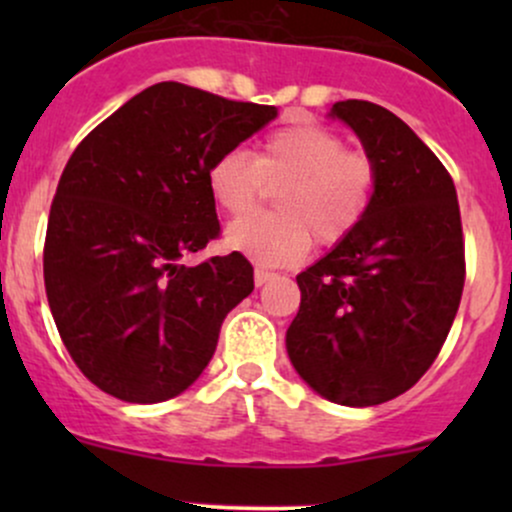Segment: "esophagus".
Returning <instances> with one entry per match:
<instances>
[{
  "label": "esophagus",
  "mask_w": 512,
  "mask_h": 512,
  "mask_svg": "<svg viewBox=\"0 0 512 512\" xmlns=\"http://www.w3.org/2000/svg\"><path fill=\"white\" fill-rule=\"evenodd\" d=\"M274 276H276L274 272H267V269L257 267V269H255V284H257V286H264V284H267V281H272Z\"/></svg>",
  "instance_id": "esophagus-1"
}]
</instances>
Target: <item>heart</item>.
I'll return each instance as SVG.
<instances>
[{
    "label": "heart",
    "instance_id": "obj_1",
    "mask_svg": "<svg viewBox=\"0 0 512 512\" xmlns=\"http://www.w3.org/2000/svg\"><path fill=\"white\" fill-rule=\"evenodd\" d=\"M211 199L228 216L250 214L269 187L276 192L272 216H250L228 226V248L267 267H289L313 248L337 245L366 219L378 173L361 151H346L337 132L315 122L269 132L255 156L223 151L207 170Z\"/></svg>",
    "mask_w": 512,
    "mask_h": 512
}]
</instances>
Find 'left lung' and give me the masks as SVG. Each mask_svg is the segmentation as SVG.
<instances>
[{
  "label": "left lung",
  "instance_id": "obj_1",
  "mask_svg": "<svg viewBox=\"0 0 512 512\" xmlns=\"http://www.w3.org/2000/svg\"><path fill=\"white\" fill-rule=\"evenodd\" d=\"M332 117L361 139L378 173L366 219L296 276L286 332L296 373L344 407H373L419 383L448 337L464 286L455 182L395 113L339 101Z\"/></svg>",
  "mask_w": 512,
  "mask_h": 512
}]
</instances>
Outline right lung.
<instances>
[{
  "label": "right lung",
  "instance_id": "right-lung-1",
  "mask_svg": "<svg viewBox=\"0 0 512 512\" xmlns=\"http://www.w3.org/2000/svg\"><path fill=\"white\" fill-rule=\"evenodd\" d=\"M274 117V105L161 81L74 149L50 207L45 291L69 356L103 392L166 402L207 368L223 317L255 289L252 264L180 260L221 233L214 158Z\"/></svg>",
  "mask_w": 512,
  "mask_h": 512
}]
</instances>
